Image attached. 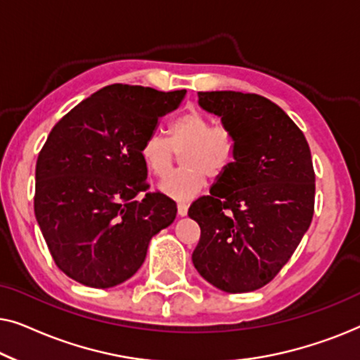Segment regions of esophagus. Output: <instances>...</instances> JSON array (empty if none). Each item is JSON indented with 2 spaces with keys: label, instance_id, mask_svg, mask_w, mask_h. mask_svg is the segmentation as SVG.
I'll return each instance as SVG.
<instances>
[{
  "label": "esophagus",
  "instance_id": "obj_1",
  "mask_svg": "<svg viewBox=\"0 0 360 360\" xmlns=\"http://www.w3.org/2000/svg\"><path fill=\"white\" fill-rule=\"evenodd\" d=\"M176 210H179V216H186V213H188V206L185 203L176 205Z\"/></svg>",
  "mask_w": 360,
  "mask_h": 360
}]
</instances>
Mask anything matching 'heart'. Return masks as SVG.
I'll return each mask as SVG.
<instances>
[{
    "label": "heart",
    "mask_w": 360,
    "mask_h": 360,
    "mask_svg": "<svg viewBox=\"0 0 360 360\" xmlns=\"http://www.w3.org/2000/svg\"><path fill=\"white\" fill-rule=\"evenodd\" d=\"M181 154L184 169L160 184L165 195L186 201L205 185V175L218 180L236 159V142L224 127H213L203 112L191 110L180 115L170 126V139L160 132H150L141 146V157L147 170L155 176H167L174 169L176 152Z\"/></svg>",
    "instance_id": "1"
}]
</instances>
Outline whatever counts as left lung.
I'll list each match as a JSON object with an SVG mask.
<instances>
[{
  "label": "left lung",
  "instance_id": "1",
  "mask_svg": "<svg viewBox=\"0 0 360 360\" xmlns=\"http://www.w3.org/2000/svg\"><path fill=\"white\" fill-rule=\"evenodd\" d=\"M198 103L233 134L236 159L210 195L190 206L201 229L191 260L213 287L254 292L282 270L311 224V152L298 126L267 98L200 91Z\"/></svg>",
  "mask_w": 360,
  "mask_h": 360
}]
</instances>
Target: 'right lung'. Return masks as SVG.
Returning <instances> with one entry per match:
<instances>
[{
  "label": "right lung",
  "instance_id": "add662e5",
  "mask_svg": "<svg viewBox=\"0 0 360 360\" xmlns=\"http://www.w3.org/2000/svg\"><path fill=\"white\" fill-rule=\"evenodd\" d=\"M185 93L115 83L52 127L37 157L34 213L67 277L91 288L126 282L144 264L150 239L174 223L175 201L147 193L141 146Z\"/></svg>",
  "mask_w": 360,
  "mask_h": 360
}]
</instances>
